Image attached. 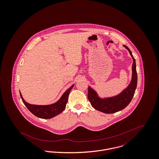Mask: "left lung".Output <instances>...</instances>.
I'll return each mask as SVG.
<instances>
[{"label":"left lung","instance_id":"left-lung-1","mask_svg":"<svg viewBox=\"0 0 159 159\" xmlns=\"http://www.w3.org/2000/svg\"><path fill=\"white\" fill-rule=\"evenodd\" d=\"M123 46L128 50L133 59L132 79L127 87L116 96L101 98L94 89L88 87V98L91 106L96 110L105 113H113L125 108L132 99L137 88V74L135 60L129 48L125 45Z\"/></svg>","mask_w":159,"mask_h":159}]
</instances>
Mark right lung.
Instances as JSON below:
<instances>
[{
	"mask_svg": "<svg viewBox=\"0 0 159 159\" xmlns=\"http://www.w3.org/2000/svg\"><path fill=\"white\" fill-rule=\"evenodd\" d=\"M74 84L68 88L56 102L49 105H34L27 102L23 98L20 91V98L24 105L35 116L42 119H51L61 113L66 108L68 96Z\"/></svg>",
	"mask_w": 159,
	"mask_h": 159,
	"instance_id": "1",
	"label": "right lung"
}]
</instances>
